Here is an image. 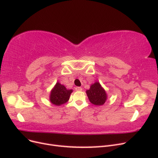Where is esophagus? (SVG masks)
<instances>
[{
  "mask_svg": "<svg viewBox=\"0 0 158 158\" xmlns=\"http://www.w3.org/2000/svg\"><path fill=\"white\" fill-rule=\"evenodd\" d=\"M75 89H76V91H82V88H81V87H76V88H75Z\"/></svg>",
  "mask_w": 158,
  "mask_h": 158,
  "instance_id": "obj_1",
  "label": "esophagus"
}]
</instances>
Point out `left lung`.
Masks as SVG:
<instances>
[{
	"mask_svg": "<svg viewBox=\"0 0 158 158\" xmlns=\"http://www.w3.org/2000/svg\"><path fill=\"white\" fill-rule=\"evenodd\" d=\"M86 94L89 102L95 106H102L107 100V94L98 82L91 85L86 90Z\"/></svg>",
	"mask_w": 158,
	"mask_h": 158,
	"instance_id": "obj_1",
	"label": "left lung"
}]
</instances>
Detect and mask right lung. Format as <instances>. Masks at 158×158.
I'll use <instances>...</instances> for the list:
<instances>
[{
  "instance_id": "add662e5",
  "label": "right lung",
  "mask_w": 158,
  "mask_h": 158,
  "mask_svg": "<svg viewBox=\"0 0 158 158\" xmlns=\"http://www.w3.org/2000/svg\"><path fill=\"white\" fill-rule=\"evenodd\" d=\"M73 89H67L64 85L56 82L54 88L51 91L50 102L55 106H59L69 101Z\"/></svg>"
}]
</instances>
